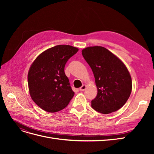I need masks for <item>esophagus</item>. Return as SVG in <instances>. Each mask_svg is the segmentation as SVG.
Listing matches in <instances>:
<instances>
[{
    "label": "esophagus",
    "mask_w": 154,
    "mask_h": 154,
    "mask_svg": "<svg viewBox=\"0 0 154 154\" xmlns=\"http://www.w3.org/2000/svg\"><path fill=\"white\" fill-rule=\"evenodd\" d=\"M86 87H87V86H86L85 85H82V86L80 88V90L81 91H85V90L86 89Z\"/></svg>",
    "instance_id": "obj_1"
}]
</instances>
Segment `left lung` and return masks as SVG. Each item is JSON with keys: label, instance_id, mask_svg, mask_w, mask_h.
Segmentation results:
<instances>
[{"label": "left lung", "instance_id": "obj_1", "mask_svg": "<svg viewBox=\"0 0 154 154\" xmlns=\"http://www.w3.org/2000/svg\"><path fill=\"white\" fill-rule=\"evenodd\" d=\"M82 55L95 78L97 94L91 101L93 109L110 114L125 104L132 92V78L125 64L110 51L101 46L83 49Z\"/></svg>", "mask_w": 154, "mask_h": 154}]
</instances>
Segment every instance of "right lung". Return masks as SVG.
Segmentation results:
<instances>
[{
    "label": "right lung",
    "instance_id": "right-lung-1",
    "mask_svg": "<svg viewBox=\"0 0 154 154\" xmlns=\"http://www.w3.org/2000/svg\"><path fill=\"white\" fill-rule=\"evenodd\" d=\"M78 49L58 45L37 57L29 70L27 82L32 100L42 109L55 112L68 105L74 95L64 72L68 60Z\"/></svg>",
    "mask_w": 154,
    "mask_h": 154
}]
</instances>
